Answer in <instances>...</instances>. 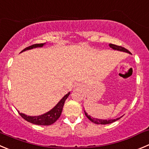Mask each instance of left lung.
Masks as SVG:
<instances>
[{
    "label": "left lung",
    "mask_w": 149,
    "mask_h": 149,
    "mask_svg": "<svg viewBox=\"0 0 149 149\" xmlns=\"http://www.w3.org/2000/svg\"><path fill=\"white\" fill-rule=\"evenodd\" d=\"M109 45L111 48H112L113 50H115V51H123V52L128 53V54H130V52H129L127 49H126L125 48H123V47L118 46V45H114V44H109ZM84 114H85V115L87 116V118L89 119V120H91L93 123H96V124H109V123H113V122L116 121V120H119V119L121 118V117H120V118H116V119L103 120V119H98V118H93V117H91L90 115H89L88 114L85 112V111H84Z\"/></svg>",
    "instance_id": "8db88e82"
}]
</instances>
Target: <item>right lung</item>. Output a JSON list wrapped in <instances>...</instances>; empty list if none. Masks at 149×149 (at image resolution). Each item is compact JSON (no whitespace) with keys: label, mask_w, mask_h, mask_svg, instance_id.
Here are the masks:
<instances>
[{"label":"right lung","mask_w":149,"mask_h":149,"mask_svg":"<svg viewBox=\"0 0 149 149\" xmlns=\"http://www.w3.org/2000/svg\"><path fill=\"white\" fill-rule=\"evenodd\" d=\"M45 44V43L34 44V45H31V46L26 48L25 49H23L21 52L27 51V50L33 49V48H42ZM70 94V93L69 92L68 94H66V95L58 102V104H56L53 109H51V110L48 111L46 113L43 114V115H38V116H29V115H26L23 113H20L19 111H18V112H19L20 115L23 119L27 120L29 123H33V124L36 125H40V126H49V125H51L54 123H55V122L57 120V119L60 117L61 114H62V109H63L64 104H65V100L68 98V97L69 96Z\"/></svg>","instance_id":"obj_1"}]
</instances>
